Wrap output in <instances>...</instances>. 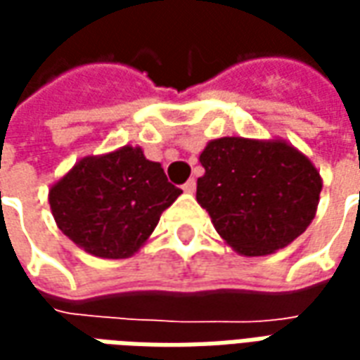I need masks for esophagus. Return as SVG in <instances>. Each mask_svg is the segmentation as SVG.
I'll list each match as a JSON object with an SVG mask.
<instances>
[{"instance_id": "34e87169", "label": "esophagus", "mask_w": 360, "mask_h": 360, "mask_svg": "<svg viewBox=\"0 0 360 360\" xmlns=\"http://www.w3.org/2000/svg\"><path fill=\"white\" fill-rule=\"evenodd\" d=\"M183 191L187 193V195H193L196 191V181L195 179H188L185 185H183Z\"/></svg>"}]
</instances>
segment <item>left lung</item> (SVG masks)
Wrapping results in <instances>:
<instances>
[{"mask_svg":"<svg viewBox=\"0 0 360 360\" xmlns=\"http://www.w3.org/2000/svg\"><path fill=\"white\" fill-rule=\"evenodd\" d=\"M196 200L219 237L243 257H266L293 243L316 216L322 177L283 139L221 136L200 152Z\"/></svg>","mask_w":360,"mask_h":360,"instance_id":"obj_1","label":"left lung"}]
</instances>
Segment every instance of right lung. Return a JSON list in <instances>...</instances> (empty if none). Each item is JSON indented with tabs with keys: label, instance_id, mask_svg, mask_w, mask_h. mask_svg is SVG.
Listing matches in <instances>:
<instances>
[{
	"label": "right lung",
	"instance_id": "obj_1",
	"mask_svg": "<svg viewBox=\"0 0 360 360\" xmlns=\"http://www.w3.org/2000/svg\"><path fill=\"white\" fill-rule=\"evenodd\" d=\"M183 191L150 162L141 146L86 156L50 187L48 202L58 227L98 258L133 257L148 241L160 216Z\"/></svg>",
	"mask_w": 360,
	"mask_h": 360
}]
</instances>
